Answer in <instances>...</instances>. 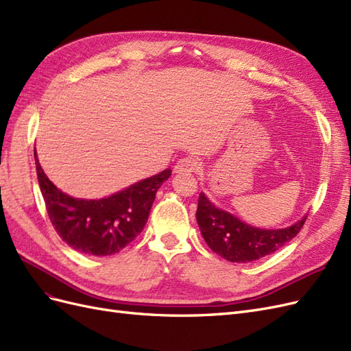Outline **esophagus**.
Instances as JSON below:
<instances>
[{
  "label": "esophagus",
  "mask_w": 351,
  "mask_h": 351,
  "mask_svg": "<svg viewBox=\"0 0 351 351\" xmlns=\"http://www.w3.org/2000/svg\"><path fill=\"white\" fill-rule=\"evenodd\" d=\"M199 168H200V164L196 158L184 156L176 164L174 171L176 173H195Z\"/></svg>",
  "instance_id": "obj_1"
}]
</instances>
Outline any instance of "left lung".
I'll use <instances>...</instances> for the list:
<instances>
[{
	"mask_svg": "<svg viewBox=\"0 0 351 351\" xmlns=\"http://www.w3.org/2000/svg\"><path fill=\"white\" fill-rule=\"evenodd\" d=\"M307 217L282 230H262L244 224L228 212L215 208L200 193L196 219L208 246L230 262L258 261L282 247L302 230Z\"/></svg>",
	"mask_w": 351,
	"mask_h": 351,
	"instance_id": "obj_1",
	"label": "left lung"
}]
</instances>
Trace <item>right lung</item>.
Instances as JSON below:
<instances>
[{"mask_svg":"<svg viewBox=\"0 0 351 351\" xmlns=\"http://www.w3.org/2000/svg\"><path fill=\"white\" fill-rule=\"evenodd\" d=\"M35 162L48 217L58 236L74 250L95 256L120 252L141 234L158 189L171 176L167 168L110 197L83 200L62 193L49 182L36 152Z\"/></svg>","mask_w":351,"mask_h":351,"instance_id":"obj_1","label":"right lung"}]
</instances>
